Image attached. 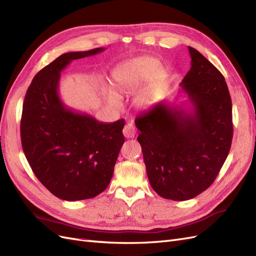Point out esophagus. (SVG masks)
I'll list each match as a JSON object with an SVG mask.
<instances>
[{"instance_id": "esophagus-1", "label": "esophagus", "mask_w": 256, "mask_h": 256, "mask_svg": "<svg viewBox=\"0 0 256 256\" xmlns=\"http://www.w3.org/2000/svg\"><path fill=\"white\" fill-rule=\"evenodd\" d=\"M122 134H124V136H125L128 138H134V136L136 134V127H134V124L132 122L126 124L125 127H124V129H122Z\"/></svg>"}]
</instances>
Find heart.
Returning <instances> with one entry per match:
<instances>
[{
  "instance_id": "heart-1",
  "label": "heart",
  "mask_w": 256,
  "mask_h": 256,
  "mask_svg": "<svg viewBox=\"0 0 256 256\" xmlns=\"http://www.w3.org/2000/svg\"><path fill=\"white\" fill-rule=\"evenodd\" d=\"M148 86L144 88L136 97V104L146 106L154 102L159 90L166 81V74L160 70V64L152 58H138L122 64L113 72V86L120 95H130L138 88L149 81ZM106 97L114 106H120V100L115 92L108 90Z\"/></svg>"
}]
</instances>
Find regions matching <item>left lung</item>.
<instances>
[{
  "instance_id": "left-lung-1",
  "label": "left lung",
  "mask_w": 256,
  "mask_h": 256,
  "mask_svg": "<svg viewBox=\"0 0 256 256\" xmlns=\"http://www.w3.org/2000/svg\"><path fill=\"white\" fill-rule=\"evenodd\" d=\"M188 49L191 68L180 85L192 111L159 102L134 122L152 188L173 200L193 198L210 187L233 138L226 79L198 50Z\"/></svg>"
}]
</instances>
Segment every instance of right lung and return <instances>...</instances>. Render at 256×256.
<instances>
[{"instance_id":"right-lung-1","label":"right lung","mask_w":256,"mask_h":256,"mask_svg":"<svg viewBox=\"0 0 256 256\" xmlns=\"http://www.w3.org/2000/svg\"><path fill=\"white\" fill-rule=\"evenodd\" d=\"M104 50L62 54L37 72L23 102V152L38 180L65 200L92 198L104 191L125 142V120L100 122L68 109L58 96L60 72L72 60Z\"/></svg>"}]
</instances>
